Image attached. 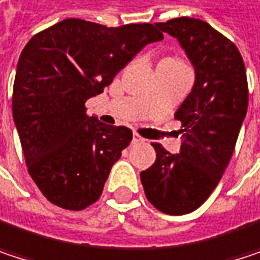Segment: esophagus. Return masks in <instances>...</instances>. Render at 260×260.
I'll return each instance as SVG.
<instances>
[{"instance_id":"34e87169","label":"esophagus","mask_w":260,"mask_h":260,"mask_svg":"<svg viewBox=\"0 0 260 260\" xmlns=\"http://www.w3.org/2000/svg\"><path fill=\"white\" fill-rule=\"evenodd\" d=\"M145 139L142 136H139L138 133H133V144H144Z\"/></svg>"}]
</instances>
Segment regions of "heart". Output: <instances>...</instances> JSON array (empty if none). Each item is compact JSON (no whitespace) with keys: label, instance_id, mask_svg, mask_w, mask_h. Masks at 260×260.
<instances>
[{"label":"heart","instance_id":"obj_1","mask_svg":"<svg viewBox=\"0 0 260 260\" xmlns=\"http://www.w3.org/2000/svg\"><path fill=\"white\" fill-rule=\"evenodd\" d=\"M168 60H177V59H173V57H170ZM177 62H180V60H177Z\"/></svg>","mask_w":260,"mask_h":260}]
</instances>
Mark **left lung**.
<instances>
[{"instance_id": "obj_1", "label": "left lung", "mask_w": 260, "mask_h": 260, "mask_svg": "<svg viewBox=\"0 0 260 260\" xmlns=\"http://www.w3.org/2000/svg\"><path fill=\"white\" fill-rule=\"evenodd\" d=\"M156 25L179 41L195 81L174 115L185 138L180 151L153 144L156 162L141 173V182L156 209L185 215L209 198L230 162L247 115V74L236 45L207 22L176 18Z\"/></svg>"}]
</instances>
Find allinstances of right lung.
Returning <instances> with one entry per match:
<instances>
[{
  "label": "right lung",
  "instance_id": "add662e5",
  "mask_svg": "<svg viewBox=\"0 0 260 260\" xmlns=\"http://www.w3.org/2000/svg\"><path fill=\"white\" fill-rule=\"evenodd\" d=\"M164 35L153 24L106 27L69 18L33 36L13 84V121L28 173L53 204L95 203L133 133L87 116L84 103Z\"/></svg>",
  "mask_w": 260,
  "mask_h": 260
}]
</instances>
